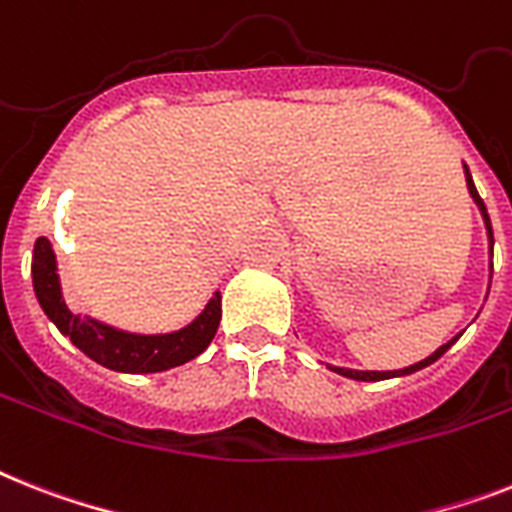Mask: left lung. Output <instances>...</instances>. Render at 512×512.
Wrapping results in <instances>:
<instances>
[{
  "label": "left lung",
  "mask_w": 512,
  "mask_h": 512,
  "mask_svg": "<svg viewBox=\"0 0 512 512\" xmlns=\"http://www.w3.org/2000/svg\"><path fill=\"white\" fill-rule=\"evenodd\" d=\"M465 168V184H468V191H471V197L473 202L479 205L481 210V218H484V226H486V236H489V255H494V234H492V223H489V213H486V205H484V199L479 197V191H476V186H473V178H471V170H468V165H463ZM460 334L458 336H452L450 342L442 344L439 350L434 352V355H429L426 360H421V363H415V365H407V368H400V371H355V368H339V365H328L331 371L339 373V376L344 378H355V381H384V378H397V376H410V373L415 371H421V368H426V365H431L434 360H439V357L444 355V352L450 350L452 344L458 342Z\"/></svg>",
  "instance_id": "obj_1"
}]
</instances>
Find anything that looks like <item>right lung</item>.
I'll return each mask as SVG.
<instances>
[{
  "label": "right lung",
  "mask_w": 512,
  "mask_h": 512,
  "mask_svg": "<svg viewBox=\"0 0 512 512\" xmlns=\"http://www.w3.org/2000/svg\"><path fill=\"white\" fill-rule=\"evenodd\" d=\"M33 292L49 321L68 336L78 350L94 363L118 373H160L176 365H184L210 347L220 323V292L210 297L205 310L189 326L170 334H131L123 328L76 315L62 299L57 257L47 236H39L33 244Z\"/></svg>",
  "instance_id": "right-lung-1"
}]
</instances>
